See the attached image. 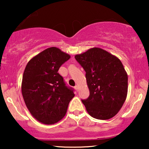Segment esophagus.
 <instances>
[{"label": "esophagus", "instance_id": "34e87169", "mask_svg": "<svg viewBox=\"0 0 149 149\" xmlns=\"http://www.w3.org/2000/svg\"><path fill=\"white\" fill-rule=\"evenodd\" d=\"M74 89H75V90H76L77 91H79V85H75Z\"/></svg>", "mask_w": 149, "mask_h": 149}]
</instances>
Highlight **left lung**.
I'll use <instances>...</instances> for the list:
<instances>
[{
	"mask_svg": "<svg viewBox=\"0 0 149 149\" xmlns=\"http://www.w3.org/2000/svg\"><path fill=\"white\" fill-rule=\"evenodd\" d=\"M84 69L89 96L82 100L87 113L107 120L118 113L127 94V74L117 57L99 47L74 56Z\"/></svg>",
	"mask_w": 149,
	"mask_h": 149,
	"instance_id": "8db88e82",
	"label": "left lung"
}]
</instances>
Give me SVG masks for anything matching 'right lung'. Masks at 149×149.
Instances as JSON below:
<instances>
[{
	"label": "right lung",
	"mask_w": 149,
	"mask_h": 149,
	"mask_svg": "<svg viewBox=\"0 0 149 149\" xmlns=\"http://www.w3.org/2000/svg\"><path fill=\"white\" fill-rule=\"evenodd\" d=\"M70 56L52 47L33 57L26 65L22 82V93L32 117L40 123L52 125L66 115L74 96L66 86L59 68Z\"/></svg>",
	"instance_id": "1"
}]
</instances>
